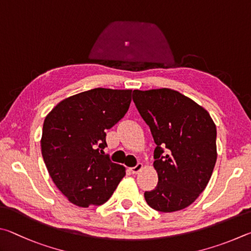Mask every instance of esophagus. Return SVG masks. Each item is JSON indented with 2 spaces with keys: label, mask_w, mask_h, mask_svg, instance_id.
<instances>
[{
  "label": "esophagus",
  "mask_w": 251,
  "mask_h": 251,
  "mask_svg": "<svg viewBox=\"0 0 251 251\" xmlns=\"http://www.w3.org/2000/svg\"><path fill=\"white\" fill-rule=\"evenodd\" d=\"M143 169V164L142 163H138L135 166H133V168H131V172H132L133 174H137L139 173L140 171H141Z\"/></svg>",
  "instance_id": "34e87169"
}]
</instances>
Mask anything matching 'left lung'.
Masks as SVG:
<instances>
[{"mask_svg": "<svg viewBox=\"0 0 251 251\" xmlns=\"http://www.w3.org/2000/svg\"><path fill=\"white\" fill-rule=\"evenodd\" d=\"M132 99L156 144L157 185L144 193L148 205L162 213L195 201L212 176L217 159L216 126L195 101L168 88L133 90Z\"/></svg>", "mask_w": 251, "mask_h": 251, "instance_id": "obj_1", "label": "left lung"}]
</instances>
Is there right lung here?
Here are the masks:
<instances>
[{"instance_id": "1", "label": "right lung", "mask_w": 251, "mask_h": 251, "mask_svg": "<svg viewBox=\"0 0 251 251\" xmlns=\"http://www.w3.org/2000/svg\"><path fill=\"white\" fill-rule=\"evenodd\" d=\"M131 92L95 88L60 101L45 118L44 162L55 185L79 207L105 203L126 175L103 149L105 131L125 117Z\"/></svg>"}]
</instances>
